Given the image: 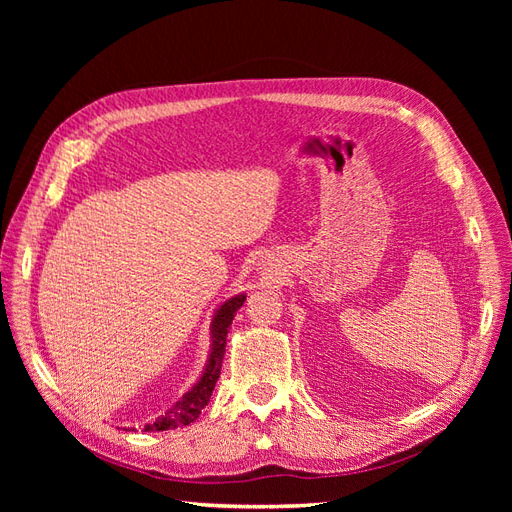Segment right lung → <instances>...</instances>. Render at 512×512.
Instances as JSON below:
<instances>
[{
	"instance_id": "right-lung-1",
	"label": "right lung",
	"mask_w": 512,
	"mask_h": 512,
	"mask_svg": "<svg viewBox=\"0 0 512 512\" xmlns=\"http://www.w3.org/2000/svg\"><path fill=\"white\" fill-rule=\"evenodd\" d=\"M243 301H245V292L226 299L218 309H215V316L211 320V352H209L207 365L203 369V376L198 378V382L177 401L173 408L164 412L160 418H156V423L145 425V431H166V429L190 425L196 421L200 410L209 404L215 382L220 378L228 329L232 324V318L237 314V309L243 305Z\"/></svg>"
}]
</instances>
